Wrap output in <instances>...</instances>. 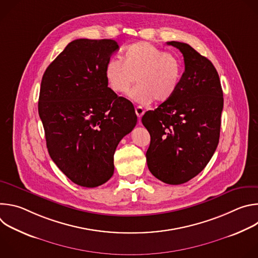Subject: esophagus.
Here are the masks:
<instances>
[{"mask_svg":"<svg viewBox=\"0 0 258 258\" xmlns=\"http://www.w3.org/2000/svg\"><path fill=\"white\" fill-rule=\"evenodd\" d=\"M135 111H136V114H137V116L139 117V120H140L141 117H142V116L144 115V113H145V110H144L141 106H138V107H136Z\"/></svg>","mask_w":258,"mask_h":258,"instance_id":"34e87169","label":"esophagus"}]
</instances>
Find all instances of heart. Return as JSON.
Returning a JSON list of instances; mask_svg holds the SVG:
<instances>
[{"label": "heart", "mask_w": 258, "mask_h": 258, "mask_svg": "<svg viewBox=\"0 0 258 258\" xmlns=\"http://www.w3.org/2000/svg\"><path fill=\"white\" fill-rule=\"evenodd\" d=\"M104 77L110 90L127 95L136 81L139 86L131 93L142 104H158L170 101L176 94L181 78L182 65L173 55L156 46L141 42L128 46L122 61L109 59L104 67Z\"/></svg>", "instance_id": "obj_1"}]
</instances>
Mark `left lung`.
Listing matches in <instances>:
<instances>
[{"instance_id":"1","label":"left lung","mask_w":258,"mask_h":258,"mask_svg":"<svg viewBox=\"0 0 258 258\" xmlns=\"http://www.w3.org/2000/svg\"><path fill=\"white\" fill-rule=\"evenodd\" d=\"M185 61L174 97L142 117L151 141L146 153L151 173L165 183L187 182L207 165L218 145L224 95L213 64L190 45L167 42Z\"/></svg>"}]
</instances>
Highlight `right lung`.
I'll return each mask as SVG.
<instances>
[{
    "label": "right lung",
    "mask_w": 258,
    "mask_h": 258,
    "mask_svg": "<svg viewBox=\"0 0 258 258\" xmlns=\"http://www.w3.org/2000/svg\"><path fill=\"white\" fill-rule=\"evenodd\" d=\"M118 48L114 40L72 41L41 83L39 114L49 154L71 181L86 188L113 175L116 147L137 124L132 102L110 90L104 77Z\"/></svg>",
    "instance_id": "obj_1"
}]
</instances>
